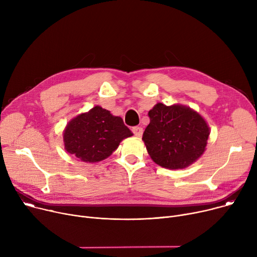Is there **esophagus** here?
<instances>
[{"label":"esophagus","instance_id":"34e87169","mask_svg":"<svg viewBox=\"0 0 257 257\" xmlns=\"http://www.w3.org/2000/svg\"><path fill=\"white\" fill-rule=\"evenodd\" d=\"M133 133L135 134L136 137L141 138L143 135V128L141 126H134L133 127Z\"/></svg>","mask_w":257,"mask_h":257}]
</instances>
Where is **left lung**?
<instances>
[{
  "mask_svg": "<svg viewBox=\"0 0 257 257\" xmlns=\"http://www.w3.org/2000/svg\"><path fill=\"white\" fill-rule=\"evenodd\" d=\"M148 115L150 122L142 140L156 165L169 170L185 169L203 155L210 127L200 113L180 104L157 103Z\"/></svg>",
  "mask_w": 257,
  "mask_h": 257,
  "instance_id": "obj_1",
  "label": "left lung"
}]
</instances>
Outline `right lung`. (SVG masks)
I'll return each instance as SVG.
<instances>
[{
    "instance_id": "obj_1",
    "label": "right lung",
    "mask_w": 257,
    "mask_h": 257,
    "mask_svg": "<svg viewBox=\"0 0 257 257\" xmlns=\"http://www.w3.org/2000/svg\"><path fill=\"white\" fill-rule=\"evenodd\" d=\"M134 134L124 125L122 118L114 116L101 106L75 116L63 133L66 151L83 163L106 160L120 142Z\"/></svg>"
}]
</instances>
